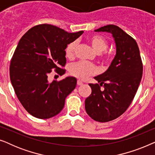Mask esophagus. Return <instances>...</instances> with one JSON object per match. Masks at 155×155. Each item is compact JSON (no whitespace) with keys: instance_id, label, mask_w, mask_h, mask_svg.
Wrapping results in <instances>:
<instances>
[{"instance_id":"esophagus-1","label":"esophagus","mask_w":155,"mask_h":155,"mask_svg":"<svg viewBox=\"0 0 155 155\" xmlns=\"http://www.w3.org/2000/svg\"><path fill=\"white\" fill-rule=\"evenodd\" d=\"M77 84H78V85L80 86V85H82V84H83V83H82V82L80 81V80H78Z\"/></svg>"}]
</instances>
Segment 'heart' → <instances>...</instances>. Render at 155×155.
<instances>
[{
	"instance_id": "obj_1",
	"label": "heart",
	"mask_w": 155,
	"mask_h": 155,
	"mask_svg": "<svg viewBox=\"0 0 155 155\" xmlns=\"http://www.w3.org/2000/svg\"><path fill=\"white\" fill-rule=\"evenodd\" d=\"M88 41L92 46L93 49L97 54L104 51L109 46V41L105 37L99 35H92L88 39ZM77 46V42L72 41L68 44L65 48V55L68 58H72L74 56V53ZM101 60L104 63H109L113 60L114 56L111 52L104 51L101 56ZM70 73L79 79H85L89 76L95 75L98 71L97 68L92 63H89L83 61H78L70 66Z\"/></svg>"
}]
</instances>
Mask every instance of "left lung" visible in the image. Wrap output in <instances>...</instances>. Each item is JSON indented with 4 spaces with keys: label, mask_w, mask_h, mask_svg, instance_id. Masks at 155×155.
<instances>
[{
    "label": "left lung",
    "mask_w": 155,
    "mask_h": 155,
    "mask_svg": "<svg viewBox=\"0 0 155 155\" xmlns=\"http://www.w3.org/2000/svg\"><path fill=\"white\" fill-rule=\"evenodd\" d=\"M94 31L111 33L116 46L109 68L94 78L99 84H89L92 93L85 99L87 114L104 123L119 117L130 105L143 76V63L137 42L120 27L109 25Z\"/></svg>",
    "instance_id": "8db88e82"
}]
</instances>
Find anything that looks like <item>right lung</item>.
<instances>
[{
  "label": "right lung",
  "mask_w": 155,
  "mask_h": 155,
  "mask_svg": "<svg viewBox=\"0 0 155 155\" xmlns=\"http://www.w3.org/2000/svg\"><path fill=\"white\" fill-rule=\"evenodd\" d=\"M82 33L42 24L31 27L20 39L10 62V78L19 101L31 116L46 119L64 107L77 80L67 77L50 82L48 77L53 69L60 75L65 73V49Z\"/></svg>",
  "instance_id": "add662e5"
}]
</instances>
